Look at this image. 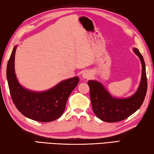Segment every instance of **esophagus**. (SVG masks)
I'll list each match as a JSON object with an SVG mask.
<instances>
[{
  "mask_svg": "<svg viewBox=\"0 0 154 154\" xmlns=\"http://www.w3.org/2000/svg\"><path fill=\"white\" fill-rule=\"evenodd\" d=\"M82 77L83 79H89V78L91 77V75L89 72L84 71L82 73Z\"/></svg>",
  "mask_w": 154,
  "mask_h": 154,
  "instance_id": "esophagus-1",
  "label": "esophagus"
}]
</instances>
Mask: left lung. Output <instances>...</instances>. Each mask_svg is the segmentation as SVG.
<instances>
[{"instance_id": "left-lung-1", "label": "left lung", "mask_w": 154, "mask_h": 154, "mask_svg": "<svg viewBox=\"0 0 154 154\" xmlns=\"http://www.w3.org/2000/svg\"><path fill=\"white\" fill-rule=\"evenodd\" d=\"M133 51L141 62L142 76L137 91L130 97H113L101 83L93 80L88 82L94 113L104 122H117L124 120L137 111L144 101L147 90L145 64L139 49L134 48Z\"/></svg>"}]
</instances>
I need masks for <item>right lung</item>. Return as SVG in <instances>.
<instances>
[{
    "label": "right lung",
    "mask_w": 154,
    "mask_h": 154,
    "mask_svg": "<svg viewBox=\"0 0 154 154\" xmlns=\"http://www.w3.org/2000/svg\"><path fill=\"white\" fill-rule=\"evenodd\" d=\"M17 46L13 49L7 63V78L11 98L16 108L26 118L41 122L56 120L63 114L68 98L79 83L74 77L64 80L45 92L27 90L20 84L15 73L14 60Z\"/></svg>",
    "instance_id": "add662e5"
}]
</instances>
